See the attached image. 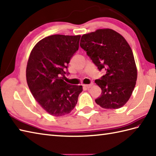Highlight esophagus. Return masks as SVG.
Returning <instances> with one entry per match:
<instances>
[{"label":"esophagus","mask_w":156,"mask_h":156,"mask_svg":"<svg viewBox=\"0 0 156 156\" xmlns=\"http://www.w3.org/2000/svg\"><path fill=\"white\" fill-rule=\"evenodd\" d=\"M92 84H84L83 87H84V88H90L92 87Z\"/></svg>","instance_id":"obj_1"}]
</instances>
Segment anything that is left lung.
<instances>
[{"label":"left lung","instance_id":"8db88e82","mask_svg":"<svg viewBox=\"0 0 156 156\" xmlns=\"http://www.w3.org/2000/svg\"><path fill=\"white\" fill-rule=\"evenodd\" d=\"M80 47L99 70L106 74L95 83L101 95L95 100L102 108L117 109L130 98L137 78L133 51L126 39L111 29H97L82 36Z\"/></svg>","mask_w":156,"mask_h":156}]
</instances>
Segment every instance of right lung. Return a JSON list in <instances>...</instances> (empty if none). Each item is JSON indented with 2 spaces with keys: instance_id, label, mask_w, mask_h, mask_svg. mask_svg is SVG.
Here are the masks:
<instances>
[{
  "instance_id": "1",
  "label": "right lung",
  "mask_w": 156,
  "mask_h": 156,
  "mask_svg": "<svg viewBox=\"0 0 156 156\" xmlns=\"http://www.w3.org/2000/svg\"><path fill=\"white\" fill-rule=\"evenodd\" d=\"M80 35H54L37 43L26 68L28 87L44 110L54 117L69 114L77 104L82 86L64 81L69 60L79 48Z\"/></svg>"
}]
</instances>
